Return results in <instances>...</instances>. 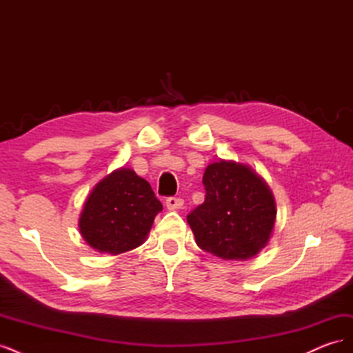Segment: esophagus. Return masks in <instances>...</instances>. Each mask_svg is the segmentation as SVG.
Returning <instances> with one entry per match:
<instances>
[{
	"mask_svg": "<svg viewBox=\"0 0 353 353\" xmlns=\"http://www.w3.org/2000/svg\"><path fill=\"white\" fill-rule=\"evenodd\" d=\"M184 206V200L179 199V197H174L170 196L166 199V208L170 210H175V209H181Z\"/></svg>",
	"mask_w": 353,
	"mask_h": 353,
	"instance_id": "34e87169",
	"label": "esophagus"
}]
</instances>
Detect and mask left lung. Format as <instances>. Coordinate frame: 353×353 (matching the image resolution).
<instances>
[{
  "label": "left lung",
  "instance_id": "1",
  "mask_svg": "<svg viewBox=\"0 0 353 353\" xmlns=\"http://www.w3.org/2000/svg\"><path fill=\"white\" fill-rule=\"evenodd\" d=\"M205 201L187 215L200 249L221 259H249L268 243L275 222L271 191L252 169L216 162L203 175Z\"/></svg>",
  "mask_w": 353,
  "mask_h": 353
}]
</instances>
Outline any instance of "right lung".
<instances>
[{
    "label": "right lung",
    "mask_w": 353,
    "mask_h": 353,
    "mask_svg": "<svg viewBox=\"0 0 353 353\" xmlns=\"http://www.w3.org/2000/svg\"><path fill=\"white\" fill-rule=\"evenodd\" d=\"M150 184L131 169H117L95 185L79 219L91 248L119 254L140 245L162 210Z\"/></svg>",
    "instance_id": "right-lung-1"
}]
</instances>
